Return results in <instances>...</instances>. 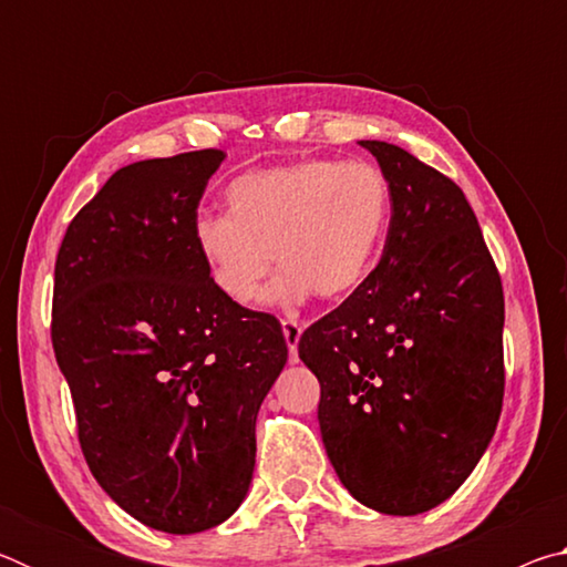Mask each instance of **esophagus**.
I'll list each match as a JSON object with an SVG mask.
<instances>
[{"instance_id": "esophagus-1", "label": "esophagus", "mask_w": 567, "mask_h": 567, "mask_svg": "<svg viewBox=\"0 0 567 567\" xmlns=\"http://www.w3.org/2000/svg\"><path fill=\"white\" fill-rule=\"evenodd\" d=\"M282 334H285V342L287 348H290V360H297V342L302 338V324L295 322V320H282Z\"/></svg>"}]
</instances>
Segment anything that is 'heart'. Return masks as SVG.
Returning a JSON list of instances; mask_svg holds the SVG:
<instances>
[{"instance_id":"b5f03b06","label":"heart","mask_w":567,"mask_h":567,"mask_svg":"<svg viewBox=\"0 0 567 567\" xmlns=\"http://www.w3.org/2000/svg\"><path fill=\"white\" fill-rule=\"evenodd\" d=\"M227 215L192 225L217 292L249 307L270 272L265 305L342 300L370 275L390 223V185L364 159H297L247 172L225 192Z\"/></svg>"}]
</instances>
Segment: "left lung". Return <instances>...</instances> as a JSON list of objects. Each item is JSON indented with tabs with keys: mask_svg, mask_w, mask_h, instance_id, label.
<instances>
[{
	"mask_svg": "<svg viewBox=\"0 0 567 567\" xmlns=\"http://www.w3.org/2000/svg\"><path fill=\"white\" fill-rule=\"evenodd\" d=\"M390 185L375 270L300 338L320 380L322 443L354 501L385 515L445 503L503 410L501 275L453 179L398 145L362 140Z\"/></svg>",
	"mask_w": 567,
	"mask_h": 567,
	"instance_id": "8db88e82",
	"label": "left lung"
}]
</instances>
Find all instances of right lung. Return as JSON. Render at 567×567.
Listing matches in <instances>:
<instances>
[{"label":"right lung","mask_w":567,"mask_h":567,"mask_svg":"<svg viewBox=\"0 0 567 567\" xmlns=\"http://www.w3.org/2000/svg\"><path fill=\"white\" fill-rule=\"evenodd\" d=\"M223 150L134 162L66 227L52 344L84 460L124 513L172 535L225 523L287 362L280 322L229 302L192 225Z\"/></svg>","instance_id":"add662e5"}]
</instances>
